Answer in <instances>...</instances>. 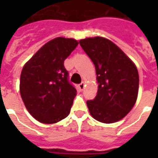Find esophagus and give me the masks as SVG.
<instances>
[{"instance_id":"esophagus-1","label":"esophagus","mask_w":158,"mask_h":158,"mask_svg":"<svg viewBox=\"0 0 158 158\" xmlns=\"http://www.w3.org/2000/svg\"><path fill=\"white\" fill-rule=\"evenodd\" d=\"M79 89H80V90H83V89H85V83H81V84H79Z\"/></svg>"}]
</instances>
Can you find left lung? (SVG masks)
<instances>
[{"label":"left lung","instance_id":"left-lung-1","mask_svg":"<svg viewBox=\"0 0 158 158\" xmlns=\"http://www.w3.org/2000/svg\"><path fill=\"white\" fill-rule=\"evenodd\" d=\"M79 45L95 65L97 95L87 101L89 113L104 123L118 122L135 104L139 73L135 63L113 42L103 37L80 40Z\"/></svg>","mask_w":158,"mask_h":158}]
</instances>
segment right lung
I'll list each match as a JSON object with an SVG mask.
<instances>
[{"mask_svg": "<svg viewBox=\"0 0 158 158\" xmlns=\"http://www.w3.org/2000/svg\"><path fill=\"white\" fill-rule=\"evenodd\" d=\"M79 45L57 37L42 46L23 68L20 95L29 113L43 123H55L70 113L77 90L69 81L64 61Z\"/></svg>", "mask_w": 158, "mask_h": 158, "instance_id": "obj_1", "label": "right lung"}]
</instances>
